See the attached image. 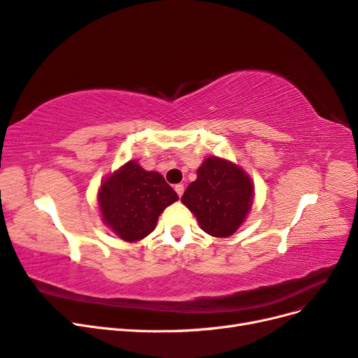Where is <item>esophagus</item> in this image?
<instances>
[{"mask_svg": "<svg viewBox=\"0 0 358 358\" xmlns=\"http://www.w3.org/2000/svg\"><path fill=\"white\" fill-rule=\"evenodd\" d=\"M175 191L178 192V196L180 197V196H182V194H183V191H185V187H183V185H182V183H178V185L175 187Z\"/></svg>", "mask_w": 358, "mask_h": 358, "instance_id": "1", "label": "esophagus"}]
</instances>
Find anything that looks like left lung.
Returning a JSON list of instances; mask_svg holds the SVG:
<instances>
[{
	"label": "left lung",
	"instance_id": "left-lung-1",
	"mask_svg": "<svg viewBox=\"0 0 358 358\" xmlns=\"http://www.w3.org/2000/svg\"><path fill=\"white\" fill-rule=\"evenodd\" d=\"M254 200L248 173L229 159L209 157L197 169V179L182 196L196 215L201 230L213 237H229L243 224Z\"/></svg>",
	"mask_w": 358,
	"mask_h": 358
}]
</instances>
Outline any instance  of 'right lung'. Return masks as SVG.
<instances>
[{"instance_id": "add662e5", "label": "right lung", "mask_w": 358, "mask_h": 358, "mask_svg": "<svg viewBox=\"0 0 358 358\" xmlns=\"http://www.w3.org/2000/svg\"><path fill=\"white\" fill-rule=\"evenodd\" d=\"M179 199L157 171L128 161L101 182L99 206L103 222L125 242H137L154 231L158 216Z\"/></svg>"}]
</instances>
